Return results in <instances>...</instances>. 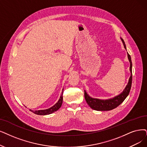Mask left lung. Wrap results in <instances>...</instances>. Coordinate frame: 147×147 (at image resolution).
I'll list each match as a JSON object with an SVG mask.
<instances>
[{
  "label": "left lung",
  "mask_w": 147,
  "mask_h": 147,
  "mask_svg": "<svg viewBox=\"0 0 147 147\" xmlns=\"http://www.w3.org/2000/svg\"><path fill=\"white\" fill-rule=\"evenodd\" d=\"M122 43L124 45V48L127 51L126 46L125 44L124 41L123 40L122 38H121ZM127 56L128 59L130 61V71L131 73L130 78L128 80V84H127L125 89H124L119 95L115 96V97L107 99H101L98 98H93L90 97L86 90H84V97L87 103V104L89 105L90 108L92 109L97 110V111H109L113 110L117 107L118 106L125 100V99L128 95L129 92L130 91L131 87V83H132V62L131 60V57L128 54L127 52Z\"/></svg>",
  "instance_id": "1"
}]
</instances>
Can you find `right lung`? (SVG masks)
<instances>
[{"label": "right lung", "instance_id": "1", "mask_svg": "<svg viewBox=\"0 0 147 147\" xmlns=\"http://www.w3.org/2000/svg\"><path fill=\"white\" fill-rule=\"evenodd\" d=\"M63 89L62 90V93L61 94L60 98L59 99V100L58 101V102L54 105L53 106L48 109H45V110H32L30 109V111L33 112L34 113L38 115H49L52 113L55 112V111H57L58 109H59L63 103Z\"/></svg>", "mask_w": 147, "mask_h": 147}]
</instances>
